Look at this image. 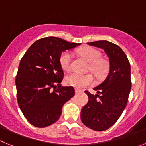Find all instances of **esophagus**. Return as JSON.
<instances>
[{
  "mask_svg": "<svg viewBox=\"0 0 146 146\" xmlns=\"http://www.w3.org/2000/svg\"><path fill=\"white\" fill-rule=\"evenodd\" d=\"M75 92H76V94H78V93L82 92V90H78V89H76V90H75Z\"/></svg>",
  "mask_w": 146,
  "mask_h": 146,
  "instance_id": "obj_1",
  "label": "esophagus"
}]
</instances>
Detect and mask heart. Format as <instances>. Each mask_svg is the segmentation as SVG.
I'll list each match as a JSON object with an SVG mask.
<instances>
[{
	"mask_svg": "<svg viewBox=\"0 0 146 146\" xmlns=\"http://www.w3.org/2000/svg\"><path fill=\"white\" fill-rule=\"evenodd\" d=\"M78 54L90 63L89 70L96 76L101 78L106 76L109 70V64L106 60L101 59V54L98 50L92 47H84L78 49ZM72 55L69 51L63 52L59 58V63L63 70L68 72L70 69ZM94 82V78L91 74L80 75L77 73L70 74L65 78V83L76 88H82L91 85Z\"/></svg>",
	"mask_w": 146,
	"mask_h": 146,
	"instance_id": "obj_1",
	"label": "heart"
}]
</instances>
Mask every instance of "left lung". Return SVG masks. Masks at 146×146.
Segmentation results:
<instances>
[{
	"instance_id": "left-lung-1",
	"label": "left lung",
	"mask_w": 146,
	"mask_h": 146,
	"mask_svg": "<svg viewBox=\"0 0 146 146\" xmlns=\"http://www.w3.org/2000/svg\"><path fill=\"white\" fill-rule=\"evenodd\" d=\"M87 44L103 49L110 61L108 75L93 88L96 94L85 91L89 101L81 111V120L86 126L101 131L113 126L126 108L131 87V67L118 45L106 40Z\"/></svg>"
}]
</instances>
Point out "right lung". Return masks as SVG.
Wrapping results in <instances>:
<instances>
[{"label":"right lung","mask_w":146,"mask_h":146,"mask_svg":"<svg viewBox=\"0 0 146 146\" xmlns=\"http://www.w3.org/2000/svg\"><path fill=\"white\" fill-rule=\"evenodd\" d=\"M80 45L55 36L42 38L33 43L20 60L15 79L17 103L34 126L55 123L63 105L75 95L72 86L60 84L64 73L59 58L62 52Z\"/></svg>","instance_id":"obj_1"}]
</instances>
